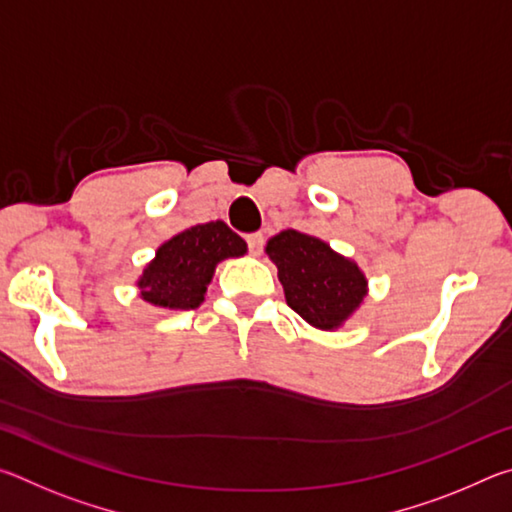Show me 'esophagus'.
<instances>
[{
  "label": "esophagus",
  "mask_w": 512,
  "mask_h": 512,
  "mask_svg": "<svg viewBox=\"0 0 512 512\" xmlns=\"http://www.w3.org/2000/svg\"><path fill=\"white\" fill-rule=\"evenodd\" d=\"M246 241H248L250 253L262 255V248H264V235H262V232H253V235L246 237Z\"/></svg>",
  "instance_id": "esophagus-1"
}]
</instances>
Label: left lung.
Returning a JSON list of instances; mask_svg holds the SVG:
<instances>
[{
  "label": "left lung",
  "mask_w": 512,
  "mask_h": 512,
  "mask_svg": "<svg viewBox=\"0 0 512 512\" xmlns=\"http://www.w3.org/2000/svg\"><path fill=\"white\" fill-rule=\"evenodd\" d=\"M264 250L277 266L287 305L311 327L336 332L368 296V277L359 264L314 235L282 230Z\"/></svg>",
  "instance_id": "8db88e82"
}]
</instances>
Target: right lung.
I'll use <instances>...</instances> for the list:
<instances>
[{"mask_svg":"<svg viewBox=\"0 0 512 512\" xmlns=\"http://www.w3.org/2000/svg\"><path fill=\"white\" fill-rule=\"evenodd\" d=\"M246 253V241L225 221L192 225L155 250V257L137 277V291L153 307L169 311L196 309L205 300L216 266Z\"/></svg>","mask_w":512,"mask_h":512,"instance_id":"right-lung-1","label":"right lung"}]
</instances>
